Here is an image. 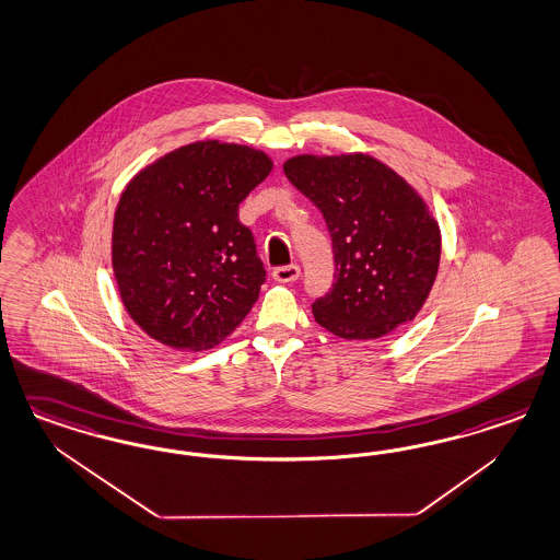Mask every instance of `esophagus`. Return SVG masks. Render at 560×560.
<instances>
[{
  "instance_id": "obj_1",
  "label": "esophagus",
  "mask_w": 560,
  "mask_h": 560,
  "mask_svg": "<svg viewBox=\"0 0 560 560\" xmlns=\"http://www.w3.org/2000/svg\"><path fill=\"white\" fill-rule=\"evenodd\" d=\"M299 276H301V268L299 266H280V268L271 271V278L276 282H280V284L294 282V280H299Z\"/></svg>"
}]
</instances>
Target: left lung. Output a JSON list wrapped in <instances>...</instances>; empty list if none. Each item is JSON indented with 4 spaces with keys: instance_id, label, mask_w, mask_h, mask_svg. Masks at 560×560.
Instances as JSON below:
<instances>
[{
    "instance_id": "left-lung-1",
    "label": "left lung",
    "mask_w": 560,
    "mask_h": 560,
    "mask_svg": "<svg viewBox=\"0 0 560 560\" xmlns=\"http://www.w3.org/2000/svg\"><path fill=\"white\" fill-rule=\"evenodd\" d=\"M290 183L325 218L336 282L315 322L343 340H380L424 307L441 261V229L415 187L377 159L296 154Z\"/></svg>"
}]
</instances>
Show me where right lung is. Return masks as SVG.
<instances>
[{
  "label": "right lung",
  "mask_w": 560,
  "mask_h": 560,
  "mask_svg": "<svg viewBox=\"0 0 560 560\" xmlns=\"http://www.w3.org/2000/svg\"><path fill=\"white\" fill-rule=\"evenodd\" d=\"M271 166L252 145L199 140L129 179L113 218L110 264L127 315L152 340L208 350L252 311L266 270L238 203Z\"/></svg>",
  "instance_id": "obj_1"
}]
</instances>
